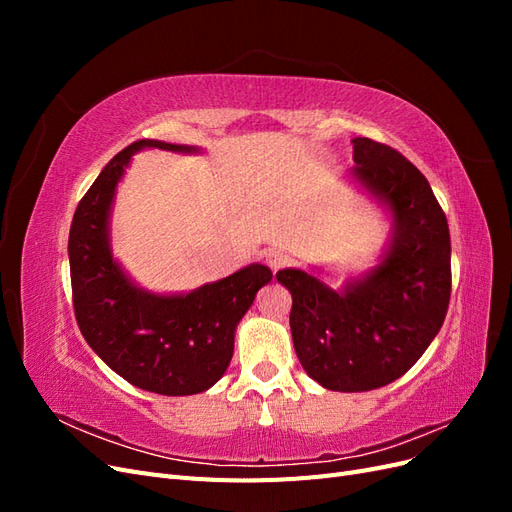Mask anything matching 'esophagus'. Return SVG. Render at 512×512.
Instances as JSON below:
<instances>
[{
  "mask_svg": "<svg viewBox=\"0 0 512 512\" xmlns=\"http://www.w3.org/2000/svg\"><path fill=\"white\" fill-rule=\"evenodd\" d=\"M288 254L284 250H269L265 252V262L273 269V271H280L282 267L288 265Z\"/></svg>",
  "mask_w": 512,
  "mask_h": 512,
  "instance_id": "esophagus-1",
  "label": "esophagus"
}]
</instances>
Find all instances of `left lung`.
I'll return each instance as SVG.
<instances>
[{
  "label": "left lung",
  "mask_w": 512,
  "mask_h": 512,
  "mask_svg": "<svg viewBox=\"0 0 512 512\" xmlns=\"http://www.w3.org/2000/svg\"><path fill=\"white\" fill-rule=\"evenodd\" d=\"M354 177L395 215L382 265L344 292L284 269L290 331L303 369L329 391L361 393L401 378L438 335L451 301V235L425 175L371 138L352 141Z\"/></svg>",
  "instance_id": "1"
}]
</instances>
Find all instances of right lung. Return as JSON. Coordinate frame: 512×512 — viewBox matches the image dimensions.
Segmentation results:
<instances>
[{
  "instance_id": "add662e5",
  "label": "right lung",
  "mask_w": 512,
  "mask_h": 512,
  "mask_svg": "<svg viewBox=\"0 0 512 512\" xmlns=\"http://www.w3.org/2000/svg\"><path fill=\"white\" fill-rule=\"evenodd\" d=\"M143 147L194 151L143 138L121 149L91 183L68 239L74 316L85 342L138 389L173 397L203 393L224 376L237 324L273 273L250 265L179 297H156L130 284L108 250L106 224L123 168Z\"/></svg>"
}]
</instances>
